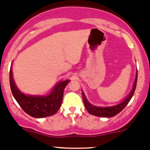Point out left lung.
Instances as JSON below:
<instances>
[{"mask_svg":"<svg viewBox=\"0 0 150 150\" xmlns=\"http://www.w3.org/2000/svg\"><path fill=\"white\" fill-rule=\"evenodd\" d=\"M137 81V72L136 74V78H135L133 88H132V90L131 91L130 93L127 96V97L121 103L118 104V105H113V106L100 107L92 105V104L89 103V101L87 100L86 96H85L84 93L83 92L82 93V95H83V103H84V105L86 107V110L91 115L100 116V117H113V116H116V114L120 113L125 108L126 105L129 103V102L132 99V96L134 93L135 89H136Z\"/></svg>","mask_w":150,"mask_h":150,"instance_id":"1","label":"left lung"}]
</instances>
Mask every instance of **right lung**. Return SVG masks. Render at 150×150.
Listing matches in <instances>:
<instances>
[{
  "label": "right lung",
  "instance_id": "add662e5",
  "mask_svg": "<svg viewBox=\"0 0 150 150\" xmlns=\"http://www.w3.org/2000/svg\"><path fill=\"white\" fill-rule=\"evenodd\" d=\"M10 86L14 98L22 109L32 117L44 118L52 116L60 108L65 86L70 80L60 81L47 96L25 95L18 90L13 78L12 68L10 70Z\"/></svg>",
  "mask_w": 150,
  "mask_h": 150
}]
</instances>
